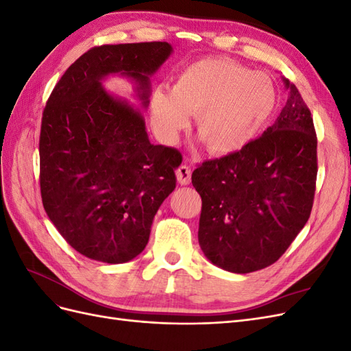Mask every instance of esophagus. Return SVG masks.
I'll list each match as a JSON object with an SVG mask.
<instances>
[{"label": "esophagus", "instance_id": "esophagus-1", "mask_svg": "<svg viewBox=\"0 0 351 351\" xmlns=\"http://www.w3.org/2000/svg\"><path fill=\"white\" fill-rule=\"evenodd\" d=\"M177 182L183 186L192 182V168L189 165H180L177 169Z\"/></svg>", "mask_w": 351, "mask_h": 351}]
</instances>
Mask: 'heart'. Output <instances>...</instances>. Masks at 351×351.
Returning <instances> with one entry per match:
<instances>
[{"label":"heart","instance_id":"heart-1","mask_svg":"<svg viewBox=\"0 0 351 351\" xmlns=\"http://www.w3.org/2000/svg\"><path fill=\"white\" fill-rule=\"evenodd\" d=\"M269 76L228 58H204L180 70L169 90L151 97V120L165 143H174L196 115V134L210 154L230 155L261 134L277 108Z\"/></svg>","mask_w":351,"mask_h":351}]
</instances>
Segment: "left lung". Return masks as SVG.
Masks as SVG:
<instances>
[{"mask_svg": "<svg viewBox=\"0 0 351 351\" xmlns=\"http://www.w3.org/2000/svg\"><path fill=\"white\" fill-rule=\"evenodd\" d=\"M243 149L202 162L192 183L202 197L199 244L217 267L247 274L277 262L311 217L317 174L313 119L300 92Z\"/></svg>", "mask_w": 351, "mask_h": 351, "instance_id": "left-lung-1", "label": "left lung"}]
</instances>
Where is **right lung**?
Segmentation results:
<instances>
[{
  "instance_id": "add662e5",
  "label": "right lung",
  "mask_w": 351,
  "mask_h": 351,
  "mask_svg": "<svg viewBox=\"0 0 351 351\" xmlns=\"http://www.w3.org/2000/svg\"><path fill=\"white\" fill-rule=\"evenodd\" d=\"M168 42L93 47L62 74L42 114L39 183L47 215L70 246L93 261L124 263L147 244L156 210L176 189L182 154L152 145L143 115L105 90L120 73L147 105L149 76Z\"/></svg>"
}]
</instances>
